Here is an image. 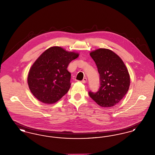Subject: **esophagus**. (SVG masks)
I'll return each instance as SVG.
<instances>
[{
	"mask_svg": "<svg viewBox=\"0 0 155 155\" xmlns=\"http://www.w3.org/2000/svg\"><path fill=\"white\" fill-rule=\"evenodd\" d=\"M87 78H84L82 80V83H84V84H85V83H86L87 82Z\"/></svg>",
	"mask_w": 155,
	"mask_h": 155,
	"instance_id": "obj_1",
	"label": "esophagus"
}]
</instances>
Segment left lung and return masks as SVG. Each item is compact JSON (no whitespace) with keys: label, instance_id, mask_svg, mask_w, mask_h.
I'll list each match as a JSON object with an SVG mask.
<instances>
[{"label":"left lung","instance_id":"obj_1","mask_svg":"<svg viewBox=\"0 0 155 155\" xmlns=\"http://www.w3.org/2000/svg\"><path fill=\"white\" fill-rule=\"evenodd\" d=\"M100 75L101 87L96 93L89 92L98 105L110 107L126 95L130 85V77L122 59L108 49L100 48L90 53Z\"/></svg>","mask_w":155,"mask_h":155}]
</instances>
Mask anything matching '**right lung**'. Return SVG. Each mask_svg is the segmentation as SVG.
<instances>
[{"instance_id":"1","label":"right lung","mask_w":155,"mask_h":155,"mask_svg":"<svg viewBox=\"0 0 155 155\" xmlns=\"http://www.w3.org/2000/svg\"><path fill=\"white\" fill-rule=\"evenodd\" d=\"M79 53L52 46L44 52L30 68L27 81L30 91L38 101L45 104L57 102L71 86L69 63Z\"/></svg>"}]
</instances>
